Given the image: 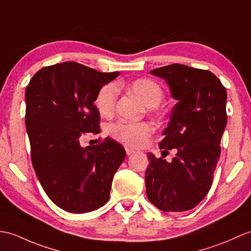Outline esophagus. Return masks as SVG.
I'll return each mask as SVG.
<instances>
[{"label": "esophagus", "mask_w": 251, "mask_h": 251, "mask_svg": "<svg viewBox=\"0 0 251 251\" xmlns=\"http://www.w3.org/2000/svg\"><path fill=\"white\" fill-rule=\"evenodd\" d=\"M126 150V154L129 156V155H132L133 153H135V150H132V149H129V148H126L125 149Z\"/></svg>", "instance_id": "esophagus-1"}]
</instances>
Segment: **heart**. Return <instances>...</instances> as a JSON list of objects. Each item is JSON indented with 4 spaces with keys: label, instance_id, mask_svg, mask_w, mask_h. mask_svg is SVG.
Wrapping results in <instances>:
<instances>
[{
    "label": "heart",
    "instance_id": "obj_1",
    "mask_svg": "<svg viewBox=\"0 0 251 251\" xmlns=\"http://www.w3.org/2000/svg\"><path fill=\"white\" fill-rule=\"evenodd\" d=\"M132 92L142 99L149 107L157 106L161 100L164 92L161 86L155 81L141 78L133 81L130 85ZM119 96V87L115 83L103 84L95 96V107L103 116L111 115L115 109L116 99ZM110 136L118 141L131 148L142 147L148 139L153 135L154 127L148 122L116 121L108 127Z\"/></svg>",
    "mask_w": 251,
    "mask_h": 251
}]
</instances>
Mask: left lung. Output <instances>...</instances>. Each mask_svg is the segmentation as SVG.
Listing matches in <instances>:
<instances>
[{
	"label": "left lung",
	"instance_id": "left-lung-1",
	"mask_svg": "<svg viewBox=\"0 0 251 251\" xmlns=\"http://www.w3.org/2000/svg\"><path fill=\"white\" fill-rule=\"evenodd\" d=\"M151 74L165 79L177 100L159 143L164 152L176 149L177 153L171 162L149 153L147 195L161 211L185 212L199 204L211 189L228 120L226 91L213 73L182 64Z\"/></svg>",
	"mask_w": 251,
	"mask_h": 251
}]
</instances>
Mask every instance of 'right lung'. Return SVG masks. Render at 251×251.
I'll return each mask as SVG.
<instances>
[{
  "label": "right lung",
  "instance_id": "add662e5",
  "mask_svg": "<svg viewBox=\"0 0 251 251\" xmlns=\"http://www.w3.org/2000/svg\"><path fill=\"white\" fill-rule=\"evenodd\" d=\"M119 75L64 62L42 68L26 86L32 165L47 196L67 212L87 213L106 204L125 159L124 148L111 138L85 149L79 139L100 132L95 96Z\"/></svg>",
  "mask_w": 251,
  "mask_h": 251
}]
</instances>
